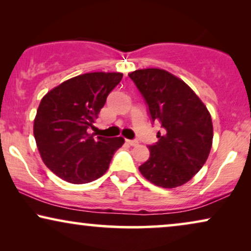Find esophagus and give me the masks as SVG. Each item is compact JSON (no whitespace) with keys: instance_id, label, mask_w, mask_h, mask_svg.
I'll return each instance as SVG.
<instances>
[{"instance_id":"esophagus-1","label":"esophagus","mask_w":251,"mask_h":251,"mask_svg":"<svg viewBox=\"0 0 251 251\" xmlns=\"http://www.w3.org/2000/svg\"><path fill=\"white\" fill-rule=\"evenodd\" d=\"M126 143H128L129 145H131V146L138 145V140H136V139H126Z\"/></svg>"}]
</instances>
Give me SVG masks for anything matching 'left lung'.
<instances>
[{"instance_id": "obj_1", "label": "left lung", "mask_w": 251, "mask_h": 251, "mask_svg": "<svg viewBox=\"0 0 251 251\" xmlns=\"http://www.w3.org/2000/svg\"><path fill=\"white\" fill-rule=\"evenodd\" d=\"M129 77L149 107L151 121L163 128V135H156L159 140L149 145L150 157L139 171L156 186H181L200 171L210 153V113L194 91L169 72L146 68Z\"/></svg>"}]
</instances>
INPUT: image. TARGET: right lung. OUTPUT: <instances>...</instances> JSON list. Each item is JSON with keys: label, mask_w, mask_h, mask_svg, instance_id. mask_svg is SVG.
I'll use <instances>...</instances> for the list:
<instances>
[{"label": "right lung", "mask_w": 251, "mask_h": 251, "mask_svg": "<svg viewBox=\"0 0 251 251\" xmlns=\"http://www.w3.org/2000/svg\"><path fill=\"white\" fill-rule=\"evenodd\" d=\"M121 73L95 72L63 82L42 98L34 120V137L43 162L73 184L96 180L107 171L125 143L122 137L89 135Z\"/></svg>", "instance_id": "add662e5"}]
</instances>
